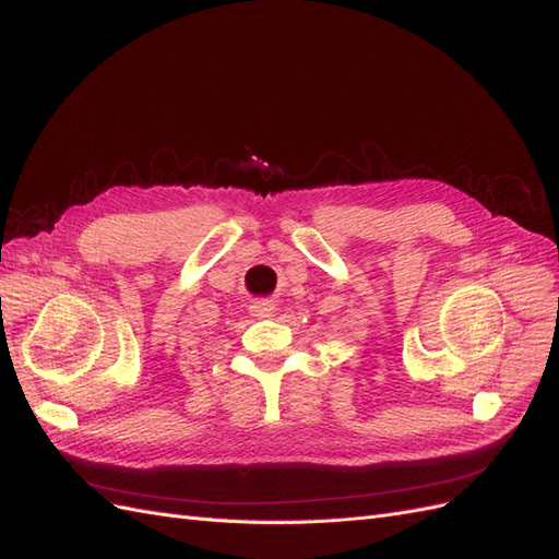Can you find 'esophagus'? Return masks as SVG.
<instances>
[{
    "mask_svg": "<svg viewBox=\"0 0 559 559\" xmlns=\"http://www.w3.org/2000/svg\"><path fill=\"white\" fill-rule=\"evenodd\" d=\"M251 312H253V317H259V319H265V317H275V312H277V306L273 300H257L251 306Z\"/></svg>",
    "mask_w": 559,
    "mask_h": 559,
    "instance_id": "34e87169",
    "label": "esophagus"
}]
</instances>
